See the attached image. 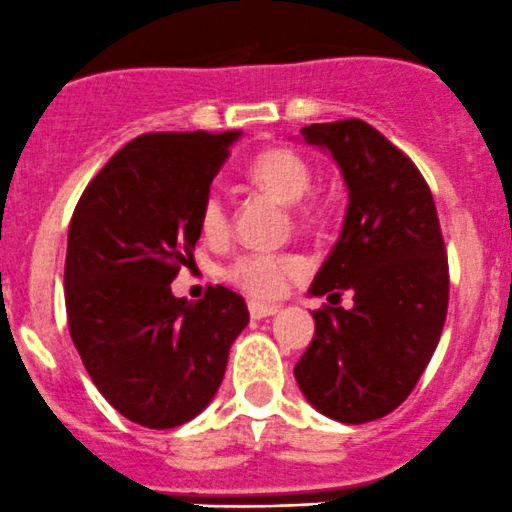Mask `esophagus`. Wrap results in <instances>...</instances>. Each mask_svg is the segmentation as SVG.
<instances>
[{"label":"esophagus","mask_w":512,"mask_h":512,"mask_svg":"<svg viewBox=\"0 0 512 512\" xmlns=\"http://www.w3.org/2000/svg\"><path fill=\"white\" fill-rule=\"evenodd\" d=\"M249 313H251V318H256V321H261V318L276 316V313H278V306H273V303L251 301V303H249Z\"/></svg>","instance_id":"1"}]
</instances>
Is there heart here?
<instances>
[{
  "label": "heart",
  "mask_w": 512,
  "mask_h": 512,
  "mask_svg": "<svg viewBox=\"0 0 512 512\" xmlns=\"http://www.w3.org/2000/svg\"><path fill=\"white\" fill-rule=\"evenodd\" d=\"M249 176L256 186L293 206L306 199L313 186V171L306 161L288 149H271L256 156L249 166ZM229 229V209L219 194L206 196L201 206V231L209 239H219ZM296 271V261L286 256L244 254L229 266L226 276L254 296H276L286 286V278Z\"/></svg>",
  "instance_id": "obj_1"
}]
</instances>
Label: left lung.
I'll use <instances>...</instances> for the list:
<instances>
[{"label":"left lung","instance_id":"left-lung-1","mask_svg":"<svg viewBox=\"0 0 512 512\" xmlns=\"http://www.w3.org/2000/svg\"><path fill=\"white\" fill-rule=\"evenodd\" d=\"M348 191L336 246L308 296L353 291V308L313 311L316 333L293 368L306 401L358 426L396 411L426 371L448 311V258L421 171L361 119L303 126Z\"/></svg>","mask_w":512,"mask_h":512}]
</instances>
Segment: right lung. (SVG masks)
<instances>
[{"label": "right lung", "mask_w": 512, "mask_h": 512, "mask_svg": "<svg viewBox=\"0 0 512 512\" xmlns=\"http://www.w3.org/2000/svg\"><path fill=\"white\" fill-rule=\"evenodd\" d=\"M241 136L189 131L129 141L91 179L69 224V333L101 396L144 428L199 416L249 326L246 301L229 288H209L199 303L171 293L201 236L211 181Z\"/></svg>", "instance_id": "obj_1"}]
</instances>
